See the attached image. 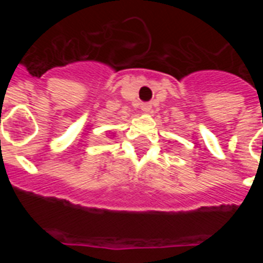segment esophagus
Instances as JSON below:
<instances>
[{
    "label": "esophagus",
    "mask_w": 263,
    "mask_h": 263,
    "mask_svg": "<svg viewBox=\"0 0 263 263\" xmlns=\"http://www.w3.org/2000/svg\"><path fill=\"white\" fill-rule=\"evenodd\" d=\"M141 109H142V111H145V113H150L152 111V104L150 103H145L141 105Z\"/></svg>",
    "instance_id": "1"
}]
</instances>
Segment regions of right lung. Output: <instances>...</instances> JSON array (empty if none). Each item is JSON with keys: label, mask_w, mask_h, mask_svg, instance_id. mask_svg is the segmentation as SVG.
Returning a JSON list of instances; mask_svg holds the SVG:
<instances>
[{"label": "right lung", "mask_w": 263, "mask_h": 263, "mask_svg": "<svg viewBox=\"0 0 263 263\" xmlns=\"http://www.w3.org/2000/svg\"><path fill=\"white\" fill-rule=\"evenodd\" d=\"M111 136H113V137H115V133H111Z\"/></svg>", "instance_id": "add662e5"}]
</instances>
